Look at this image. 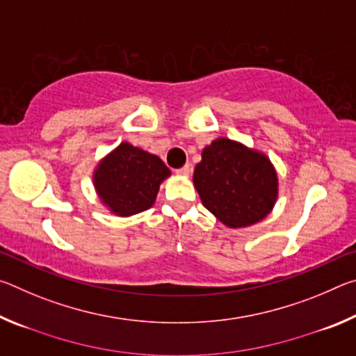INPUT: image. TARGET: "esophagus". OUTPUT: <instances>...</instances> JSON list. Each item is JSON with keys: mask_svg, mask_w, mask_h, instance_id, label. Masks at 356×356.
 <instances>
[{"mask_svg": "<svg viewBox=\"0 0 356 356\" xmlns=\"http://www.w3.org/2000/svg\"><path fill=\"white\" fill-rule=\"evenodd\" d=\"M190 172H191V166L190 165H185V166L180 168V170L176 171L177 176H188Z\"/></svg>", "mask_w": 356, "mask_h": 356, "instance_id": "obj_1", "label": "esophagus"}]
</instances>
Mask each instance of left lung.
Instances as JSON below:
<instances>
[{
    "instance_id": "1",
    "label": "left lung",
    "mask_w": 356,
    "mask_h": 356,
    "mask_svg": "<svg viewBox=\"0 0 356 356\" xmlns=\"http://www.w3.org/2000/svg\"><path fill=\"white\" fill-rule=\"evenodd\" d=\"M193 184L204 207L231 229L262 221L278 200V174L268 156L222 136L202 149Z\"/></svg>"
}]
</instances>
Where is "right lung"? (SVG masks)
Masks as SVG:
<instances>
[{"mask_svg":"<svg viewBox=\"0 0 356 356\" xmlns=\"http://www.w3.org/2000/svg\"><path fill=\"white\" fill-rule=\"evenodd\" d=\"M170 176L160 156L124 141L94 168L92 184L113 215L131 216L154 206L160 185Z\"/></svg>","mask_w":356,"mask_h":356,"instance_id":"obj_1","label":"right lung"}]
</instances>
